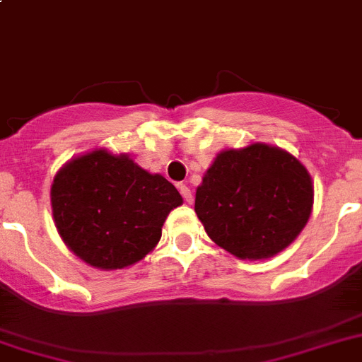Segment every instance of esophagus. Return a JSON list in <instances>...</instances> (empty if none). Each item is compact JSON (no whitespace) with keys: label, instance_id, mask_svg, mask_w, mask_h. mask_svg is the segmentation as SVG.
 I'll use <instances>...</instances> for the list:
<instances>
[{"label":"esophagus","instance_id":"obj_1","mask_svg":"<svg viewBox=\"0 0 362 362\" xmlns=\"http://www.w3.org/2000/svg\"><path fill=\"white\" fill-rule=\"evenodd\" d=\"M178 189H180V193H182V197H184V200H186V202H189V204H191V200H193V195H191L189 187H187L186 184H180V186H178Z\"/></svg>","mask_w":362,"mask_h":362}]
</instances>
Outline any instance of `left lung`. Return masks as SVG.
<instances>
[{
	"label": "left lung",
	"instance_id": "8db88e82",
	"mask_svg": "<svg viewBox=\"0 0 362 362\" xmlns=\"http://www.w3.org/2000/svg\"><path fill=\"white\" fill-rule=\"evenodd\" d=\"M311 209L308 169L267 144L218 153L195 195L209 239L239 259H267L289 247Z\"/></svg>",
	"mask_w": 362,
	"mask_h": 362
}]
</instances>
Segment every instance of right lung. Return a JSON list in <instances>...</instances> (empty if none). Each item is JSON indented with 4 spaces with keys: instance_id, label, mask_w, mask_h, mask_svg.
<instances>
[{
    "instance_id": "add662e5",
    "label": "right lung",
    "mask_w": 362,
    "mask_h": 362,
    "mask_svg": "<svg viewBox=\"0 0 362 362\" xmlns=\"http://www.w3.org/2000/svg\"><path fill=\"white\" fill-rule=\"evenodd\" d=\"M180 193L127 154L105 148L69 160L51 186L54 226L66 247L88 265L124 269L144 259L162 238Z\"/></svg>"
}]
</instances>
